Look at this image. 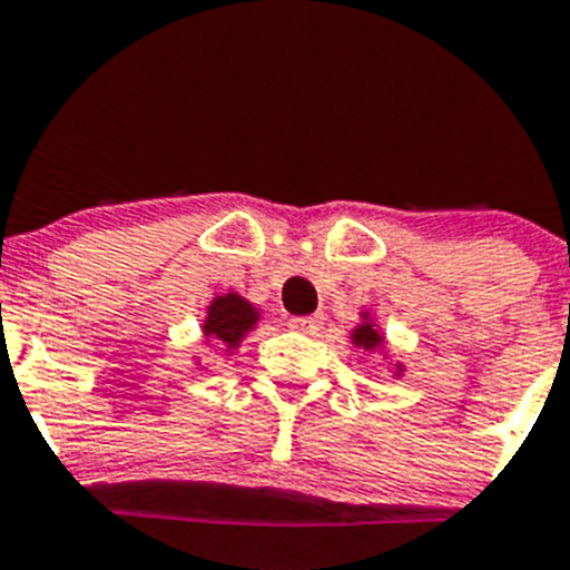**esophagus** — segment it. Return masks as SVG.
<instances>
[{"label": "esophagus", "mask_w": 570, "mask_h": 570, "mask_svg": "<svg viewBox=\"0 0 570 570\" xmlns=\"http://www.w3.org/2000/svg\"><path fill=\"white\" fill-rule=\"evenodd\" d=\"M295 332L301 334H317L323 328V317L321 315H306V317H292L289 323Z\"/></svg>", "instance_id": "34e87169"}]
</instances>
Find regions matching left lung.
Here are the masks:
<instances>
[{
	"instance_id": "1",
	"label": "left lung",
	"mask_w": 570,
	"mask_h": 570,
	"mask_svg": "<svg viewBox=\"0 0 570 570\" xmlns=\"http://www.w3.org/2000/svg\"><path fill=\"white\" fill-rule=\"evenodd\" d=\"M351 345H354V348H360V351H365V354H380L382 360H385L387 365H391V374L396 376H402L405 374V365L399 363V360H393L391 354H387V340H385V334H382V328H380V323H376V317L371 315L368 309H363L360 312V323L354 328H351Z\"/></svg>"
}]
</instances>
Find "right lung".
<instances>
[{
	"instance_id": "add662e5",
	"label": "right lung",
	"mask_w": 570,
	"mask_h": 570,
	"mask_svg": "<svg viewBox=\"0 0 570 570\" xmlns=\"http://www.w3.org/2000/svg\"><path fill=\"white\" fill-rule=\"evenodd\" d=\"M261 315L264 312L244 295H238V292H219L207 303L205 321H202V337H205V343L225 351V354H236L242 340L258 326ZM196 365H202L199 357H196Z\"/></svg>"
}]
</instances>
